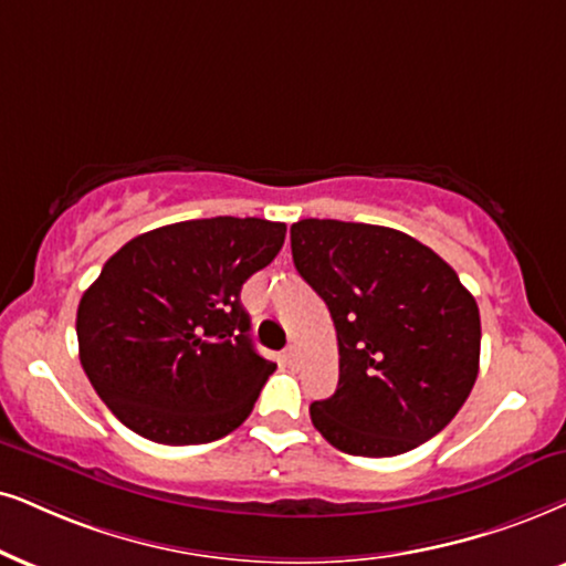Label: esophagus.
<instances>
[{"instance_id": "obj_1", "label": "esophagus", "mask_w": 566, "mask_h": 566, "mask_svg": "<svg viewBox=\"0 0 566 566\" xmlns=\"http://www.w3.org/2000/svg\"><path fill=\"white\" fill-rule=\"evenodd\" d=\"M297 357H300V353H297V347H295V345H290V347L284 349V353H282V360L287 363V366H295Z\"/></svg>"}]
</instances>
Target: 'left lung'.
<instances>
[{
  "label": "left lung",
  "mask_w": 566,
  "mask_h": 566,
  "mask_svg": "<svg viewBox=\"0 0 566 566\" xmlns=\"http://www.w3.org/2000/svg\"><path fill=\"white\" fill-rule=\"evenodd\" d=\"M292 261L336 328L339 384L316 431L355 457H397L443 431L473 391L481 313L457 271L389 227L292 224Z\"/></svg>",
  "instance_id": "left-lung-1"
}]
</instances>
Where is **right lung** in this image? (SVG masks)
I'll return each mask as SVG.
<instances>
[{"label":"right lung","instance_id":"obj_1","mask_svg":"<svg viewBox=\"0 0 566 566\" xmlns=\"http://www.w3.org/2000/svg\"><path fill=\"white\" fill-rule=\"evenodd\" d=\"M282 221L213 217L138 234L77 305V347L104 405L169 447L232 433L276 363L250 339L240 290L284 245Z\"/></svg>","mask_w":566,"mask_h":566}]
</instances>
